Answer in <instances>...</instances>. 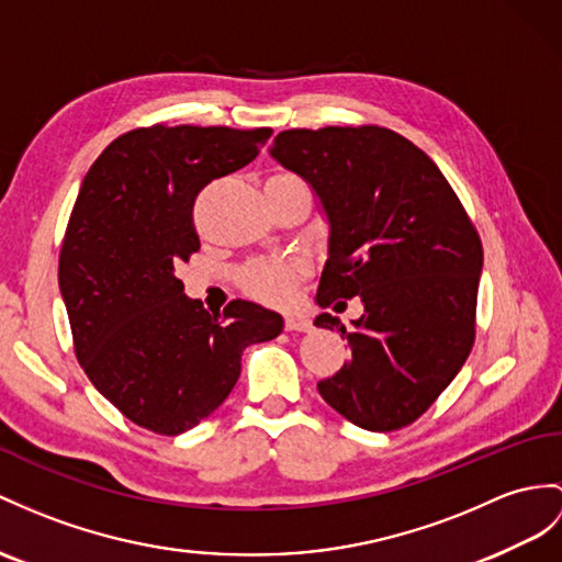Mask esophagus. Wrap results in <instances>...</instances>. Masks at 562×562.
Listing matches in <instances>:
<instances>
[{
	"label": "esophagus",
	"instance_id": "obj_1",
	"mask_svg": "<svg viewBox=\"0 0 562 562\" xmlns=\"http://www.w3.org/2000/svg\"><path fill=\"white\" fill-rule=\"evenodd\" d=\"M310 326L307 317H295V314L285 317V331H310Z\"/></svg>",
	"mask_w": 562,
	"mask_h": 562
}]
</instances>
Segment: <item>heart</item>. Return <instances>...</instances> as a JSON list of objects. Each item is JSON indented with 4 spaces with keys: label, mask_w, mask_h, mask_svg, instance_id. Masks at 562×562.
<instances>
[{
    "label": "heart",
    "mask_w": 562,
    "mask_h": 562,
    "mask_svg": "<svg viewBox=\"0 0 562 562\" xmlns=\"http://www.w3.org/2000/svg\"><path fill=\"white\" fill-rule=\"evenodd\" d=\"M273 178L295 176L279 173ZM305 271V265L300 262H257L243 271V289L267 305H289L293 300L297 279L303 277Z\"/></svg>",
    "instance_id": "b5f03b06"
}]
</instances>
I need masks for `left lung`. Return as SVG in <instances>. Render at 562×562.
Here are the masks:
<instances>
[{
	"label": "left lung",
	"instance_id": "1",
	"mask_svg": "<svg viewBox=\"0 0 562 562\" xmlns=\"http://www.w3.org/2000/svg\"><path fill=\"white\" fill-rule=\"evenodd\" d=\"M269 155L305 178L328 222L317 305L358 295L350 360L317 384L338 415L369 431L407 427L446 391L474 344L482 240L439 167L379 126L293 128Z\"/></svg>",
	"mask_w": 562,
	"mask_h": 562
}]
</instances>
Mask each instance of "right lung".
Masks as SVG:
<instances>
[{
	"label": "right lung",
	"mask_w": 562,
	"mask_h": 562,
	"mask_svg": "<svg viewBox=\"0 0 562 562\" xmlns=\"http://www.w3.org/2000/svg\"><path fill=\"white\" fill-rule=\"evenodd\" d=\"M271 128L153 126L123 133L78 190L59 255L74 348L92 386L131 422L176 436L234 391L240 355L277 338L281 314L234 300L210 314L176 267L200 250V190L250 164Z\"/></svg>",
	"instance_id": "obj_1"
}]
</instances>
